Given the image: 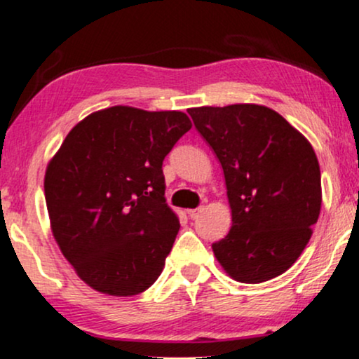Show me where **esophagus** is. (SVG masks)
Wrapping results in <instances>:
<instances>
[{"mask_svg":"<svg viewBox=\"0 0 359 359\" xmlns=\"http://www.w3.org/2000/svg\"><path fill=\"white\" fill-rule=\"evenodd\" d=\"M201 211H203V208L200 206V208H194V210H188L187 213H188V216H189V219H196L198 216L201 215Z\"/></svg>","mask_w":359,"mask_h":359,"instance_id":"esophagus-1","label":"esophagus"}]
</instances>
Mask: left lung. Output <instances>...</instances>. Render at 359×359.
<instances>
[{
    "label": "left lung",
    "mask_w": 359,
    "mask_h": 359,
    "mask_svg": "<svg viewBox=\"0 0 359 359\" xmlns=\"http://www.w3.org/2000/svg\"><path fill=\"white\" fill-rule=\"evenodd\" d=\"M221 163L233 226L213 243L229 276L263 283L299 258L321 210L315 149L281 114L259 104L188 109Z\"/></svg>",
    "instance_id": "8db88e82"
}]
</instances>
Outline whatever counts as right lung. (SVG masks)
I'll return each mask as SVG.
<instances>
[{
	"label": "right lung",
	"mask_w": 359,
	"mask_h": 359,
	"mask_svg": "<svg viewBox=\"0 0 359 359\" xmlns=\"http://www.w3.org/2000/svg\"><path fill=\"white\" fill-rule=\"evenodd\" d=\"M191 121L181 111L101 109L68 133L48 165L55 240L93 290L133 296L165 266L180 221L165 200L163 161Z\"/></svg>",
	"instance_id": "right-lung-1"
}]
</instances>
